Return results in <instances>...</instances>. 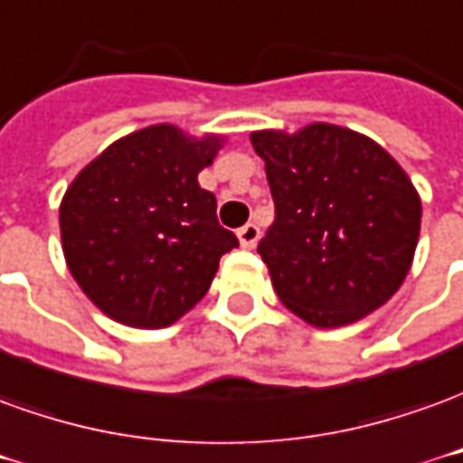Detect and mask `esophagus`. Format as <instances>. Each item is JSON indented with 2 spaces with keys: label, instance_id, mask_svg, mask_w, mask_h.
Segmentation results:
<instances>
[{
  "label": "esophagus",
  "instance_id": "34e87169",
  "mask_svg": "<svg viewBox=\"0 0 463 463\" xmlns=\"http://www.w3.org/2000/svg\"><path fill=\"white\" fill-rule=\"evenodd\" d=\"M259 226L257 224H244L241 229L237 232V237H239V244L244 249H254L257 247V241H259Z\"/></svg>",
  "mask_w": 463,
  "mask_h": 463
}]
</instances>
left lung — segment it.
<instances>
[{"instance_id":"1","label":"left lung","mask_w":463,"mask_h":463,"mask_svg":"<svg viewBox=\"0 0 463 463\" xmlns=\"http://www.w3.org/2000/svg\"><path fill=\"white\" fill-rule=\"evenodd\" d=\"M249 139L277 206L259 254L279 301L317 329L383 307L404 284L421 226V199L399 162L326 121Z\"/></svg>"}]
</instances>
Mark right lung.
<instances>
[{
	"label": "right lung",
	"instance_id": "obj_1",
	"mask_svg": "<svg viewBox=\"0 0 463 463\" xmlns=\"http://www.w3.org/2000/svg\"><path fill=\"white\" fill-rule=\"evenodd\" d=\"M224 137L174 124L127 134L81 169L59 204V234L80 289L109 319L164 329L202 301L237 237L199 186Z\"/></svg>",
	"mask_w": 463,
	"mask_h": 463
}]
</instances>
